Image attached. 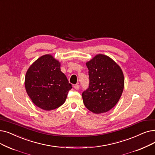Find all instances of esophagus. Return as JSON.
Here are the masks:
<instances>
[{
	"label": "esophagus",
	"mask_w": 155,
	"mask_h": 155,
	"mask_svg": "<svg viewBox=\"0 0 155 155\" xmlns=\"http://www.w3.org/2000/svg\"><path fill=\"white\" fill-rule=\"evenodd\" d=\"M73 87H74V89L78 90V89L80 88V85H78V84H76V85H74Z\"/></svg>",
	"instance_id": "34e87169"
}]
</instances>
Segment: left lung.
<instances>
[{"label": "left lung", "instance_id": "obj_1", "mask_svg": "<svg viewBox=\"0 0 155 155\" xmlns=\"http://www.w3.org/2000/svg\"><path fill=\"white\" fill-rule=\"evenodd\" d=\"M89 86L82 93L84 104L89 111L100 114L110 111L122 96L124 76L120 66L104 54H99L86 63Z\"/></svg>", "mask_w": 155, "mask_h": 155}]
</instances>
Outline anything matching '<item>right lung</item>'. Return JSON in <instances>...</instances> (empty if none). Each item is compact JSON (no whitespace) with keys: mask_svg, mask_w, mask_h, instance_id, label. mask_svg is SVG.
<instances>
[{"mask_svg":"<svg viewBox=\"0 0 155 155\" xmlns=\"http://www.w3.org/2000/svg\"><path fill=\"white\" fill-rule=\"evenodd\" d=\"M60 67L61 63L54 57L45 54L38 58L26 73V91L32 102L44 110L61 106L72 88Z\"/></svg>","mask_w":155,"mask_h":155,"instance_id":"1","label":"right lung"}]
</instances>
